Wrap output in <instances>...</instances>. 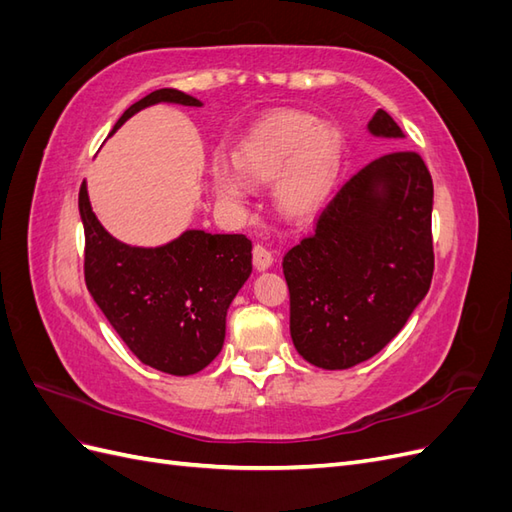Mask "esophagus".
Returning <instances> with one entry per match:
<instances>
[{
  "label": "esophagus",
  "mask_w": 512,
  "mask_h": 512,
  "mask_svg": "<svg viewBox=\"0 0 512 512\" xmlns=\"http://www.w3.org/2000/svg\"><path fill=\"white\" fill-rule=\"evenodd\" d=\"M252 258H254V265H256V269H258V271H265V269H269V267L273 265V256H271V252L267 250L265 245H260V243H256V245H254Z\"/></svg>",
  "instance_id": "obj_1"
}]
</instances>
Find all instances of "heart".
<instances>
[{
  "label": "heart",
  "mask_w": 512,
  "mask_h": 512,
  "mask_svg": "<svg viewBox=\"0 0 512 512\" xmlns=\"http://www.w3.org/2000/svg\"><path fill=\"white\" fill-rule=\"evenodd\" d=\"M342 160V138L329 123L305 113H277L256 126L235 151L237 173L250 183L275 181V205L290 218H305L329 198ZM220 196L241 200L243 188L215 166Z\"/></svg>",
  "instance_id": "1"
}]
</instances>
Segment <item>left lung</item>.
Returning a JSON list of instances; mask_svg holds the SVG:
<instances>
[{
	"mask_svg": "<svg viewBox=\"0 0 512 512\" xmlns=\"http://www.w3.org/2000/svg\"><path fill=\"white\" fill-rule=\"evenodd\" d=\"M369 132L401 138L380 111ZM433 183L412 149L365 164L320 211L316 228L284 256L292 344L307 363L348 369L404 329L433 277Z\"/></svg>",
	"mask_w": 512,
	"mask_h": 512,
	"instance_id": "left-lung-1",
	"label": "left lung"
}]
</instances>
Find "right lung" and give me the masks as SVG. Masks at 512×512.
Here are the masks:
<instances>
[{
	"label": "right lung",
	"instance_id": "right-lung-1",
	"mask_svg": "<svg viewBox=\"0 0 512 512\" xmlns=\"http://www.w3.org/2000/svg\"><path fill=\"white\" fill-rule=\"evenodd\" d=\"M158 102L200 106L179 89L151 91L119 117ZM111 132V134H113ZM85 228V284L106 320L138 361L170 376H190L220 354L226 312L252 273L245 235L185 230L162 247H132L108 235L79 192Z\"/></svg>",
	"mask_w": 512,
	"mask_h": 512
}]
</instances>
